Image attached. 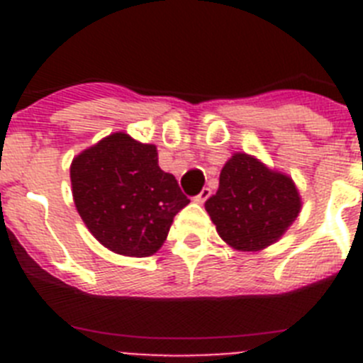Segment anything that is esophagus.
<instances>
[{"label": "esophagus", "instance_id": "obj_1", "mask_svg": "<svg viewBox=\"0 0 363 363\" xmlns=\"http://www.w3.org/2000/svg\"><path fill=\"white\" fill-rule=\"evenodd\" d=\"M209 196H211V189L209 187H203V189H201L200 194H198V196L194 198V200H196L198 203H203V201L207 200V198H209Z\"/></svg>", "mask_w": 363, "mask_h": 363}]
</instances>
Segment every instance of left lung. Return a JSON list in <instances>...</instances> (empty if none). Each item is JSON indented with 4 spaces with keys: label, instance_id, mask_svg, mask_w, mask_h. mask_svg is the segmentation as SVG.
<instances>
[{
    "label": "left lung",
    "instance_id": "left-lung-1",
    "mask_svg": "<svg viewBox=\"0 0 363 363\" xmlns=\"http://www.w3.org/2000/svg\"><path fill=\"white\" fill-rule=\"evenodd\" d=\"M300 207L293 179L245 152L223 165L216 194L205 201L220 238L236 251H262L278 242Z\"/></svg>",
    "mask_w": 363,
    "mask_h": 363
}]
</instances>
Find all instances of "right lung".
<instances>
[{"label": "right lung", "mask_w": 363, "mask_h": 363, "mask_svg": "<svg viewBox=\"0 0 363 363\" xmlns=\"http://www.w3.org/2000/svg\"><path fill=\"white\" fill-rule=\"evenodd\" d=\"M72 196L86 229L101 245L145 258L165 242L176 214L189 203L178 182L158 165L156 145L114 133L70 165Z\"/></svg>", "instance_id": "right-lung-1"}]
</instances>
